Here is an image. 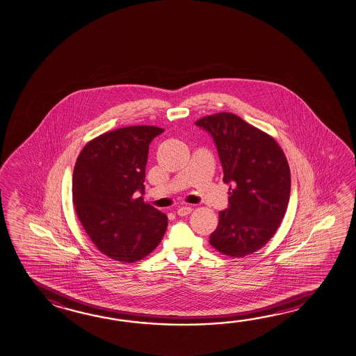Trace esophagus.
<instances>
[{"mask_svg":"<svg viewBox=\"0 0 356 356\" xmlns=\"http://www.w3.org/2000/svg\"><path fill=\"white\" fill-rule=\"evenodd\" d=\"M191 211H193V209L190 206H182L180 209H177V215L179 216H186Z\"/></svg>","mask_w":356,"mask_h":356,"instance_id":"1","label":"esophagus"}]
</instances>
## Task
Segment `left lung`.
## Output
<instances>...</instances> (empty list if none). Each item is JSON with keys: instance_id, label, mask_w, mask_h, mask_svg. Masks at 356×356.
Masks as SVG:
<instances>
[{"instance_id": "1", "label": "left lung", "mask_w": 356, "mask_h": 356, "mask_svg": "<svg viewBox=\"0 0 356 356\" xmlns=\"http://www.w3.org/2000/svg\"><path fill=\"white\" fill-rule=\"evenodd\" d=\"M195 125L209 132L218 149L229 206L218 212L210 243L224 255L243 257L274 236L290 199V169L280 146L236 115L216 113Z\"/></svg>"}]
</instances>
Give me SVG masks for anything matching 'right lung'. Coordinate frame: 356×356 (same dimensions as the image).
I'll return each instance as SVG.
<instances>
[{
  "label": "right lung",
  "instance_id": "add662e5",
  "mask_svg": "<svg viewBox=\"0 0 356 356\" xmlns=\"http://www.w3.org/2000/svg\"><path fill=\"white\" fill-rule=\"evenodd\" d=\"M155 126H130L90 141L77 157L72 177L76 213L104 255L135 262L161 241L168 218L145 204L149 145L163 134Z\"/></svg>",
  "mask_w": 356,
  "mask_h": 356
}]
</instances>
